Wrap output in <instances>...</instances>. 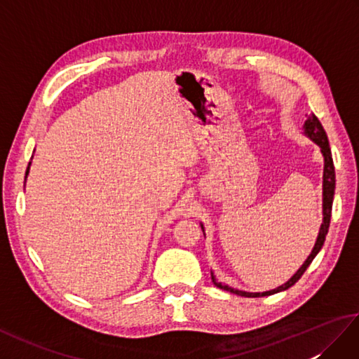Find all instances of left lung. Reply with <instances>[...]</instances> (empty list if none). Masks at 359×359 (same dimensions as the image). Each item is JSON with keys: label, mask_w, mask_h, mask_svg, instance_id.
<instances>
[{"label": "left lung", "mask_w": 359, "mask_h": 359, "mask_svg": "<svg viewBox=\"0 0 359 359\" xmlns=\"http://www.w3.org/2000/svg\"><path fill=\"white\" fill-rule=\"evenodd\" d=\"M304 134L307 137H310L311 142H315L319 148H321L323 152V157H324V174H323V224L321 228H319V233H318V238L315 242V247L311 250V253L309 255V257L304 261V264L299 266V270H297L292 278H290L285 284L279 285L278 288L274 290H269V292H262V293H250V292H242V290H236L228 287L222 282H217L215 273L211 271V279L215 282V285L226 290V292H231L234 294H239V296H245V297H261V296H270L274 293H279V292H284V290L290 288L292 285H294L299 278L304 274L309 269V265L313 261L315 256L319 253V250L323 248L324 245V241H325V236L329 233V226H330V217H332V205H333V196H334V165H333V158H332V151H330V144H329V139H327V134L324 131V128L321 125V121L318 120V117L315 114H310L307 117L306 123H304ZM202 226V231L205 236V228L203 224H201Z\"/></svg>", "instance_id": "1"}]
</instances>
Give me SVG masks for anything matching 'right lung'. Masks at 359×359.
Returning <instances> with one entry per match:
<instances>
[{"instance_id": "right-lung-1", "label": "right lung", "mask_w": 359, "mask_h": 359, "mask_svg": "<svg viewBox=\"0 0 359 359\" xmlns=\"http://www.w3.org/2000/svg\"><path fill=\"white\" fill-rule=\"evenodd\" d=\"M29 168H30V162H29V166H27V170H26V177H25V180L27 179V174H29ZM25 184H26V182H25Z\"/></svg>"}]
</instances>
